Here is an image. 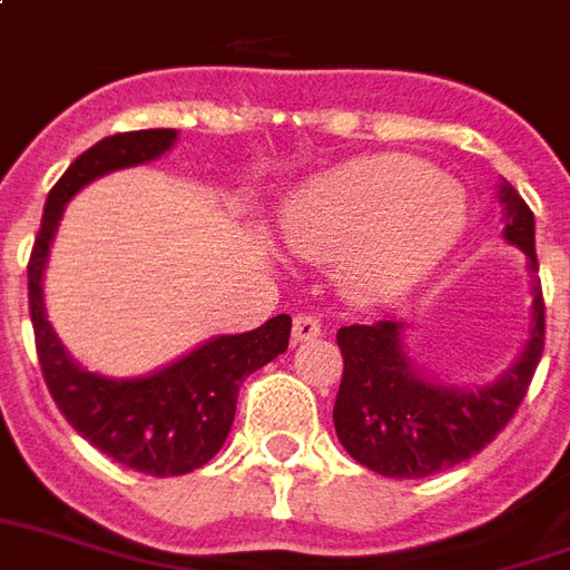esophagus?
Masks as SVG:
<instances>
[{
    "instance_id": "esophagus-1",
    "label": "esophagus",
    "mask_w": 570,
    "mask_h": 570,
    "mask_svg": "<svg viewBox=\"0 0 570 570\" xmlns=\"http://www.w3.org/2000/svg\"><path fill=\"white\" fill-rule=\"evenodd\" d=\"M321 336V324L315 315H297L294 327H291V340L294 342H312Z\"/></svg>"
}]
</instances>
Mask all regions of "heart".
I'll use <instances>...</instances> for the list:
<instances>
[{"mask_svg":"<svg viewBox=\"0 0 570 570\" xmlns=\"http://www.w3.org/2000/svg\"><path fill=\"white\" fill-rule=\"evenodd\" d=\"M469 191L412 156H372L312 179L282 207L279 234L306 258L340 261L361 301H391L430 273L469 225Z\"/></svg>","mask_w":570,"mask_h":570,"instance_id":"heart-1","label":"heart"}]
</instances>
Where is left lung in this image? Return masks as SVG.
<instances>
[{
    "label": "left lung",
    "mask_w": 570,
    "mask_h": 570,
    "mask_svg": "<svg viewBox=\"0 0 570 570\" xmlns=\"http://www.w3.org/2000/svg\"><path fill=\"white\" fill-rule=\"evenodd\" d=\"M502 237L525 255L532 276L529 340L517 361L487 384H451L409 357L405 321L340 327L342 384L333 426L342 448L384 478H430L463 463L504 430L544 354V297L534 255V216L511 183L499 186Z\"/></svg>",
    "instance_id": "left-lung-1"
}]
</instances>
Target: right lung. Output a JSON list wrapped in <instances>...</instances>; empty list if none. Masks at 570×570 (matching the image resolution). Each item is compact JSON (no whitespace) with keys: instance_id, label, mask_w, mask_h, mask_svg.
<instances>
[{"instance_id":"obj_1","label":"right lung","mask_w":570,"mask_h":570,"mask_svg":"<svg viewBox=\"0 0 570 570\" xmlns=\"http://www.w3.org/2000/svg\"><path fill=\"white\" fill-rule=\"evenodd\" d=\"M174 144L177 128H144L110 135L77 156L47 195L29 258V315L47 391L92 448L156 478L195 472L222 451L243 379L285 354L291 336L288 315H276L258 331L213 336L179 361L138 379H107L83 370L59 342L47 321L45 269L66 204L92 179L147 165Z\"/></svg>"}]
</instances>
